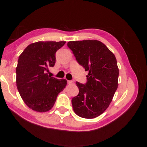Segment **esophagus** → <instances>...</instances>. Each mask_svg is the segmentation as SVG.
<instances>
[{
  "label": "esophagus",
  "instance_id": "34e87169",
  "mask_svg": "<svg viewBox=\"0 0 147 147\" xmlns=\"http://www.w3.org/2000/svg\"><path fill=\"white\" fill-rule=\"evenodd\" d=\"M67 83L69 84H74V82L73 81H67Z\"/></svg>",
  "mask_w": 147,
  "mask_h": 147
}]
</instances>
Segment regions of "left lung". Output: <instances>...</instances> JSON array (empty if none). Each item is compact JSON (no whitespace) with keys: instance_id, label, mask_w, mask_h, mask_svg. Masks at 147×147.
Here are the masks:
<instances>
[{"instance_id":"1","label":"left lung","mask_w":147,"mask_h":147,"mask_svg":"<svg viewBox=\"0 0 147 147\" xmlns=\"http://www.w3.org/2000/svg\"><path fill=\"white\" fill-rule=\"evenodd\" d=\"M76 60L88 71L85 84L76 82L79 94L72 98L74 111L84 118H94L109 106L118 88L119 69L115 55L97 40L69 41Z\"/></svg>"}]
</instances>
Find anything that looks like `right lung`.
Segmentation results:
<instances>
[{"label":"right lung","instance_id":"obj_1","mask_svg":"<svg viewBox=\"0 0 147 147\" xmlns=\"http://www.w3.org/2000/svg\"><path fill=\"white\" fill-rule=\"evenodd\" d=\"M65 41H38L25 48L16 68L17 87L28 107L44 112L53 107L60 92L67 84L65 79L48 75L49 67L55 63V53Z\"/></svg>","mask_w":147,"mask_h":147}]
</instances>
